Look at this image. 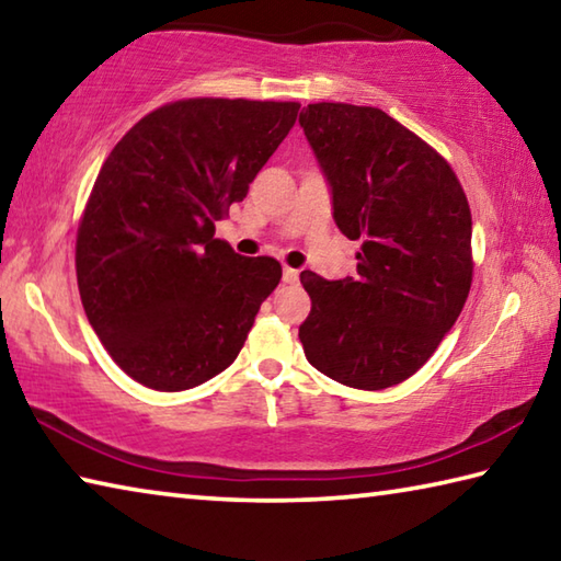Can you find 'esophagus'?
Here are the masks:
<instances>
[{
    "mask_svg": "<svg viewBox=\"0 0 561 561\" xmlns=\"http://www.w3.org/2000/svg\"><path fill=\"white\" fill-rule=\"evenodd\" d=\"M283 280L290 283V286H296V283L300 280V271L298 268H288V265H286V268H283Z\"/></svg>",
    "mask_w": 561,
    "mask_h": 561,
    "instance_id": "esophagus-1",
    "label": "esophagus"
}]
</instances>
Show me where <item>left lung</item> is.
Wrapping results in <instances>:
<instances>
[{"label": "left lung", "instance_id": "obj_1", "mask_svg": "<svg viewBox=\"0 0 561 561\" xmlns=\"http://www.w3.org/2000/svg\"><path fill=\"white\" fill-rule=\"evenodd\" d=\"M302 111L332 219L362 251L357 278L300 273L312 308L298 337L310 365L340 385H401L466 306L473 221L463 186L434 147L379 107L312 103Z\"/></svg>", "mask_w": 561, "mask_h": 561}]
</instances>
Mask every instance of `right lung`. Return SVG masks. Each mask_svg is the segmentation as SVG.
Returning <instances> with one entry per match:
<instances>
[{"label":"right lung","instance_id":"1","mask_svg":"<svg viewBox=\"0 0 561 561\" xmlns=\"http://www.w3.org/2000/svg\"><path fill=\"white\" fill-rule=\"evenodd\" d=\"M298 103L192 98L113 147L76 239L85 318L125 375L184 391L239 357L280 280L268 255L214 239L216 221L296 125Z\"/></svg>","mask_w":561,"mask_h":561}]
</instances>
